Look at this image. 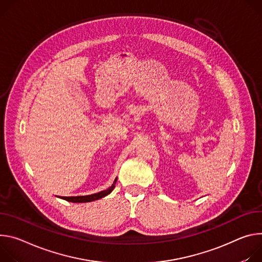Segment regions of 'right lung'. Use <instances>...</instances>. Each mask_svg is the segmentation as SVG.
I'll return each mask as SVG.
<instances>
[{
    "label": "right lung",
    "mask_w": 262,
    "mask_h": 262,
    "mask_svg": "<svg viewBox=\"0 0 262 262\" xmlns=\"http://www.w3.org/2000/svg\"><path fill=\"white\" fill-rule=\"evenodd\" d=\"M118 178H115L113 184L106 190L100 191L98 193H94V194H90V195H79V196H63L62 199L69 201V202H73V203H86V202H92V201H96L99 199H102L104 196H106L107 194H109L115 187V183Z\"/></svg>",
    "instance_id": "add662e5"
}]
</instances>
